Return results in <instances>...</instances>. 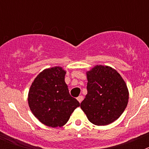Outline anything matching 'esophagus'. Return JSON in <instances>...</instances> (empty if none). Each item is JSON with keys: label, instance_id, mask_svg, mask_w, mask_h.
<instances>
[{"label": "esophagus", "instance_id": "1", "mask_svg": "<svg viewBox=\"0 0 149 149\" xmlns=\"http://www.w3.org/2000/svg\"><path fill=\"white\" fill-rule=\"evenodd\" d=\"M77 101H78L79 102L81 103V101H83V99H84V96H83V95H79L78 97H77Z\"/></svg>", "mask_w": 149, "mask_h": 149}]
</instances>
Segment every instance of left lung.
Returning <instances> with one entry per match:
<instances>
[{
  "label": "left lung",
  "mask_w": 149,
  "mask_h": 149,
  "mask_svg": "<svg viewBox=\"0 0 149 149\" xmlns=\"http://www.w3.org/2000/svg\"><path fill=\"white\" fill-rule=\"evenodd\" d=\"M86 74L87 94L81 108L95 125L113 123L123 113L128 103L126 83L119 72L108 65H96Z\"/></svg>",
  "instance_id": "1"
}]
</instances>
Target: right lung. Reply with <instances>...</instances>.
Masks as SVG:
<instances>
[{
    "instance_id": "add662e5",
    "label": "right lung",
    "mask_w": 149,
    "mask_h": 149,
    "mask_svg": "<svg viewBox=\"0 0 149 149\" xmlns=\"http://www.w3.org/2000/svg\"><path fill=\"white\" fill-rule=\"evenodd\" d=\"M66 71L61 66L45 68L36 76L28 93V105L34 116L45 125H65L74 110L80 106L69 94L65 82Z\"/></svg>"
}]
</instances>
